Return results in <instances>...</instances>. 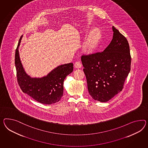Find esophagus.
<instances>
[{
  "label": "esophagus",
  "instance_id": "34e87169",
  "mask_svg": "<svg viewBox=\"0 0 148 148\" xmlns=\"http://www.w3.org/2000/svg\"><path fill=\"white\" fill-rule=\"evenodd\" d=\"M82 63L80 61L76 62L75 64V66L76 68H80L82 67Z\"/></svg>",
  "mask_w": 148,
  "mask_h": 148
}]
</instances>
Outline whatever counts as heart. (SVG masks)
Wrapping results in <instances>:
<instances>
[{
    "mask_svg": "<svg viewBox=\"0 0 148 148\" xmlns=\"http://www.w3.org/2000/svg\"><path fill=\"white\" fill-rule=\"evenodd\" d=\"M100 37V32L98 29L91 32L86 41L84 44V49L87 51H91L97 47Z\"/></svg>",
    "mask_w": 148,
    "mask_h": 148,
    "instance_id": "heart-1",
    "label": "heart"
}]
</instances>
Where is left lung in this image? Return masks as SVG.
I'll use <instances>...</instances> for the list:
<instances>
[{"label": "left lung", "instance_id": "1", "mask_svg": "<svg viewBox=\"0 0 148 148\" xmlns=\"http://www.w3.org/2000/svg\"><path fill=\"white\" fill-rule=\"evenodd\" d=\"M112 29L113 39L105 49L81 57L89 94L100 102L108 101L122 91L130 71L128 42L114 26Z\"/></svg>", "mask_w": 148, "mask_h": 148}]
</instances>
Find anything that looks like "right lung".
I'll return each instance as SVG.
<instances>
[{
  "instance_id": "add662e5",
  "label": "right lung",
  "mask_w": 148,
  "mask_h": 148,
  "mask_svg": "<svg viewBox=\"0 0 148 148\" xmlns=\"http://www.w3.org/2000/svg\"><path fill=\"white\" fill-rule=\"evenodd\" d=\"M21 37L15 50V65L19 86L23 93L43 104L58 102L63 95V83L66 76L73 71V63L61 65L42 78H32L23 68L19 56Z\"/></svg>"
}]
</instances>
